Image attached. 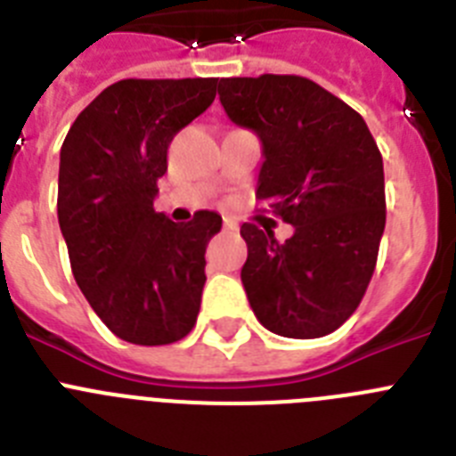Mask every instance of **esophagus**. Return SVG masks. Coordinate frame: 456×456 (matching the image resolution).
Listing matches in <instances>:
<instances>
[{"instance_id": "esophagus-1", "label": "esophagus", "mask_w": 456, "mask_h": 456, "mask_svg": "<svg viewBox=\"0 0 456 456\" xmlns=\"http://www.w3.org/2000/svg\"><path fill=\"white\" fill-rule=\"evenodd\" d=\"M224 231L235 232V231H240V225H237L235 221H232V219H224Z\"/></svg>"}]
</instances>
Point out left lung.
Masks as SVG:
<instances>
[{
	"instance_id": "1",
	"label": "left lung",
	"mask_w": 456,
	"mask_h": 456,
	"mask_svg": "<svg viewBox=\"0 0 456 456\" xmlns=\"http://www.w3.org/2000/svg\"><path fill=\"white\" fill-rule=\"evenodd\" d=\"M219 100L263 141L256 196L294 225L283 244L241 225L248 304L278 336H329L358 308L377 265L386 225L377 141L347 102L297 75L221 79Z\"/></svg>"
}]
</instances>
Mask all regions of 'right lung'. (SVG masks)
<instances>
[{"label": "right lung", "mask_w": 456, "mask_h": 456, "mask_svg": "<svg viewBox=\"0 0 456 456\" xmlns=\"http://www.w3.org/2000/svg\"><path fill=\"white\" fill-rule=\"evenodd\" d=\"M215 77L120 79L104 88L61 146L59 225L95 315L132 345H171L196 324L205 248L221 216L189 224L155 212L173 136L212 104Z\"/></svg>", "instance_id": "obj_1"}]
</instances>
